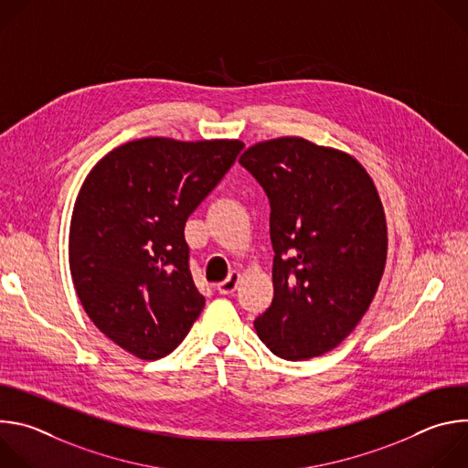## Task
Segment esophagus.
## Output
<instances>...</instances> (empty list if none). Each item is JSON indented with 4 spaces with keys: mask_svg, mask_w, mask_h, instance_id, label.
Segmentation results:
<instances>
[{
    "mask_svg": "<svg viewBox=\"0 0 468 468\" xmlns=\"http://www.w3.org/2000/svg\"><path fill=\"white\" fill-rule=\"evenodd\" d=\"M239 282H240V272L233 271V272H229V276L222 283L217 285V291L220 294H233L237 291V287H239Z\"/></svg>",
    "mask_w": 468,
    "mask_h": 468,
    "instance_id": "1",
    "label": "esophagus"
}]
</instances>
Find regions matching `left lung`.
<instances>
[{"mask_svg":"<svg viewBox=\"0 0 468 468\" xmlns=\"http://www.w3.org/2000/svg\"><path fill=\"white\" fill-rule=\"evenodd\" d=\"M239 163L271 199L274 298L259 339L291 361L337 348L368 311L387 262V220L363 165L302 137L250 146Z\"/></svg>","mask_w":468,"mask_h":468,"instance_id":"obj_1","label":"left lung"}]
</instances>
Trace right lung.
I'll return each instance as SVG.
<instances>
[{
  "label": "right lung",
  "instance_id": "obj_1",
  "mask_svg": "<svg viewBox=\"0 0 468 468\" xmlns=\"http://www.w3.org/2000/svg\"><path fill=\"white\" fill-rule=\"evenodd\" d=\"M237 139L125 143L85 177L70 222L76 292L122 350L155 361L174 352L202 313L185 222L231 168Z\"/></svg>",
  "mask_w": 468,
  "mask_h": 468
}]
</instances>
